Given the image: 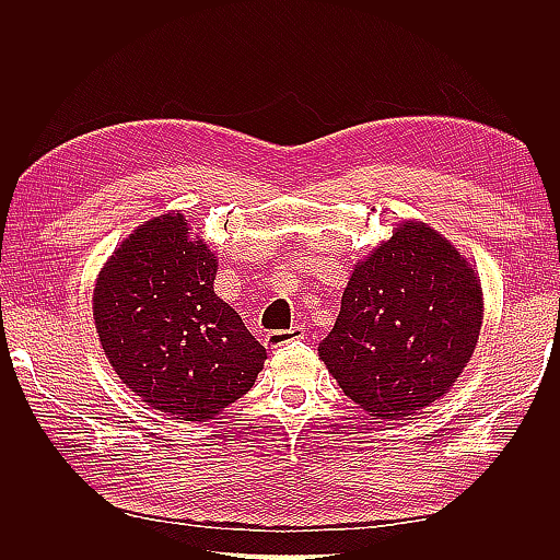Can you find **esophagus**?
Instances as JSON below:
<instances>
[{
  "label": "esophagus",
  "mask_w": 560,
  "mask_h": 560,
  "mask_svg": "<svg viewBox=\"0 0 560 560\" xmlns=\"http://www.w3.org/2000/svg\"><path fill=\"white\" fill-rule=\"evenodd\" d=\"M306 336V329H303L301 325L299 327H292V329H284V331H270L266 336V343L270 348H280V346H287L292 341H301V338Z\"/></svg>",
  "instance_id": "34e87169"
}]
</instances>
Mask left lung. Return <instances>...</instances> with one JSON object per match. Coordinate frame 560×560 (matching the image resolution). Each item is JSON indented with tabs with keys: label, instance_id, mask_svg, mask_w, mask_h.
<instances>
[{
	"label": "left lung",
	"instance_id": "1",
	"mask_svg": "<svg viewBox=\"0 0 560 560\" xmlns=\"http://www.w3.org/2000/svg\"><path fill=\"white\" fill-rule=\"evenodd\" d=\"M481 319V282L463 254L430 226L401 224L354 266L319 360L371 416H411L463 374Z\"/></svg>",
	"mask_w": 560,
	"mask_h": 560
}]
</instances>
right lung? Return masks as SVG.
I'll return each instance as SVG.
<instances>
[{
    "label": "right lung",
    "mask_w": 560,
    "mask_h": 560,
    "mask_svg": "<svg viewBox=\"0 0 560 560\" xmlns=\"http://www.w3.org/2000/svg\"><path fill=\"white\" fill-rule=\"evenodd\" d=\"M163 214L130 233L97 278L93 315L112 366L151 409L208 420L241 399L266 348L214 294L217 257Z\"/></svg>",
    "instance_id": "right-lung-1"
}]
</instances>
